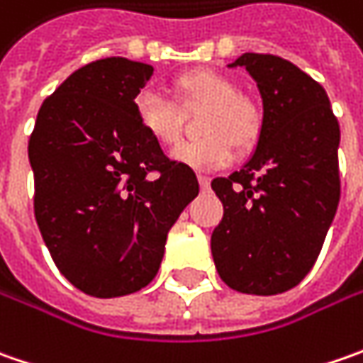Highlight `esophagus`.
Segmentation results:
<instances>
[{"label":"esophagus","instance_id":"34e87169","mask_svg":"<svg viewBox=\"0 0 363 363\" xmlns=\"http://www.w3.org/2000/svg\"><path fill=\"white\" fill-rule=\"evenodd\" d=\"M198 182H200V186H202V189H208L210 188V177L208 175H198Z\"/></svg>","mask_w":363,"mask_h":363}]
</instances>
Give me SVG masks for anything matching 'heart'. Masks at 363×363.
<instances>
[{
    "instance_id": "1",
    "label": "heart",
    "mask_w": 363,
    "mask_h": 363,
    "mask_svg": "<svg viewBox=\"0 0 363 363\" xmlns=\"http://www.w3.org/2000/svg\"><path fill=\"white\" fill-rule=\"evenodd\" d=\"M175 96L182 106L203 105L200 133L202 139L182 143L172 151L177 163L194 169H218L230 163L234 145L248 149L257 143L262 115L258 106L238 94V84L216 70H191L174 82ZM135 117L141 129L161 147H172L179 139V106L155 91L135 96Z\"/></svg>"
}]
</instances>
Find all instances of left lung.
Masks as SVG:
<instances>
[{
	"label": "left lung",
	"instance_id": "1",
	"mask_svg": "<svg viewBox=\"0 0 363 363\" xmlns=\"http://www.w3.org/2000/svg\"><path fill=\"white\" fill-rule=\"evenodd\" d=\"M262 96V127L252 160L216 177L224 216L212 257L226 285L246 295L297 286L315 260L340 203V123L325 89L285 58L242 54Z\"/></svg>",
	"mask_w": 363,
	"mask_h": 363
}]
</instances>
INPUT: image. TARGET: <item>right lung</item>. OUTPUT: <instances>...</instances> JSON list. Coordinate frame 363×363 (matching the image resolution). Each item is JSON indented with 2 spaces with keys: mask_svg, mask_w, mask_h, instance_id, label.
<instances>
[{
  "mask_svg": "<svg viewBox=\"0 0 363 363\" xmlns=\"http://www.w3.org/2000/svg\"><path fill=\"white\" fill-rule=\"evenodd\" d=\"M153 68L101 58L72 72L38 111L28 155L34 216L58 271L91 297L143 289L167 232L200 191L135 117Z\"/></svg>",
  "mask_w": 363,
  "mask_h": 363,
  "instance_id": "add662e5",
  "label": "right lung"
}]
</instances>
